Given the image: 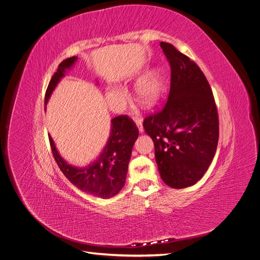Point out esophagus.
Returning <instances> with one entry per match:
<instances>
[{
  "label": "esophagus",
  "instance_id": "obj_1",
  "mask_svg": "<svg viewBox=\"0 0 260 260\" xmlns=\"http://www.w3.org/2000/svg\"><path fill=\"white\" fill-rule=\"evenodd\" d=\"M135 122H136V124H137V126H138L139 133L142 134V133L144 132V128H143V126H142V119H141V118H135Z\"/></svg>",
  "mask_w": 260,
  "mask_h": 260
}]
</instances>
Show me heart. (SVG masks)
Returning a JSON list of instances; mask_svg holds the SVG:
<instances>
[{"label":"heart","mask_w":260,"mask_h":260,"mask_svg":"<svg viewBox=\"0 0 260 260\" xmlns=\"http://www.w3.org/2000/svg\"><path fill=\"white\" fill-rule=\"evenodd\" d=\"M164 88V82L156 70H149L141 78L135 86L137 99L143 104H153L160 96ZM106 99L109 106L114 110H121L125 104L124 91L118 87L108 86L106 90Z\"/></svg>","instance_id":"heart-1"}]
</instances>
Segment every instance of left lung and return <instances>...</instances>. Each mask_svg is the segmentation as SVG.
<instances>
[{"instance_id":"8db88e82","label":"left lung","mask_w":260,"mask_h":260,"mask_svg":"<svg viewBox=\"0 0 260 260\" xmlns=\"http://www.w3.org/2000/svg\"><path fill=\"white\" fill-rule=\"evenodd\" d=\"M160 48L171 67L167 104L145 118L160 178L174 188L194 185L215 156L219 118L212 91L198 65L167 42Z\"/></svg>"}]
</instances>
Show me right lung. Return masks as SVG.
I'll return each mask as SVG.
<instances>
[{"mask_svg": "<svg viewBox=\"0 0 260 260\" xmlns=\"http://www.w3.org/2000/svg\"><path fill=\"white\" fill-rule=\"evenodd\" d=\"M77 61L78 57H70L60 63L46 89L45 110L55 88ZM138 137V127L127 116L113 118L107 144L98 158L85 167H77L65 160L59 153L53 138L49 136V139L53 155L66 178L79 190L108 199L119 193L125 183L132 150Z\"/></svg>", "mask_w": 260, "mask_h": 260, "instance_id": "right-lung-1", "label": "right lung"}]
</instances>
